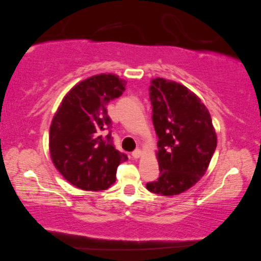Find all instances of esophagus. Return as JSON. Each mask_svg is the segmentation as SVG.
Masks as SVG:
<instances>
[{"mask_svg": "<svg viewBox=\"0 0 261 261\" xmlns=\"http://www.w3.org/2000/svg\"><path fill=\"white\" fill-rule=\"evenodd\" d=\"M141 154H142V152H141V150H139V149H137V150H135L132 152V158L133 159H139L140 156H141Z\"/></svg>", "mask_w": 261, "mask_h": 261, "instance_id": "obj_1", "label": "esophagus"}]
</instances>
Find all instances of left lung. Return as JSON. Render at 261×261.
Here are the masks:
<instances>
[{"label": "left lung", "mask_w": 261, "mask_h": 261, "mask_svg": "<svg viewBox=\"0 0 261 261\" xmlns=\"http://www.w3.org/2000/svg\"><path fill=\"white\" fill-rule=\"evenodd\" d=\"M152 121L160 177L146 183L155 194L172 196L191 189L208 168L217 145L212 118L200 99L172 80H151Z\"/></svg>", "instance_id": "obj_1"}]
</instances>
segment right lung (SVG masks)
I'll list each match as a JSON object with an SVG mask.
<instances>
[{
	"instance_id": "1",
	"label": "right lung",
	"mask_w": 261,
	"mask_h": 261,
	"mask_svg": "<svg viewBox=\"0 0 261 261\" xmlns=\"http://www.w3.org/2000/svg\"><path fill=\"white\" fill-rule=\"evenodd\" d=\"M125 80L100 73L80 82L67 93L49 129L55 168L76 188L103 191L116 182L120 163L128 160L111 137L107 105L122 95Z\"/></svg>"
}]
</instances>
